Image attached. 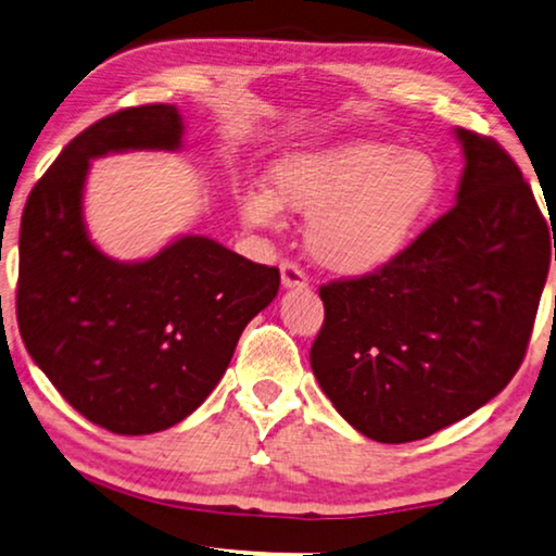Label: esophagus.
Returning <instances> with one entry per match:
<instances>
[{
	"label": "esophagus",
	"mask_w": 556,
	"mask_h": 556,
	"mask_svg": "<svg viewBox=\"0 0 556 556\" xmlns=\"http://www.w3.org/2000/svg\"><path fill=\"white\" fill-rule=\"evenodd\" d=\"M280 280H283V288H295V290H303L311 286V280H307V273L298 266L295 261H283L280 263Z\"/></svg>",
	"instance_id": "obj_1"
}]
</instances>
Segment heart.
Returning a JSON list of instances; mask_svg holds the SVG:
<instances>
[{"mask_svg":"<svg viewBox=\"0 0 556 556\" xmlns=\"http://www.w3.org/2000/svg\"><path fill=\"white\" fill-rule=\"evenodd\" d=\"M268 181L270 193L243 195V218L273 226L280 206L311 216L307 251L345 276L378 270L403 253L442 189L432 156L380 141H348L286 159Z\"/></svg>","mask_w":556,"mask_h":556,"instance_id":"obj_1","label":"heart"}]
</instances>
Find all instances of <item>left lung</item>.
Here are the masks:
<instances>
[{"label":"left lung","mask_w":556,"mask_h":556,"mask_svg":"<svg viewBox=\"0 0 556 556\" xmlns=\"http://www.w3.org/2000/svg\"><path fill=\"white\" fill-rule=\"evenodd\" d=\"M457 139L455 206L386 266L320 286L315 378L357 432L388 445L430 438L507 388L549 273V228L515 159L490 136Z\"/></svg>","instance_id":"obj_1"}]
</instances>
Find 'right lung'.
I'll return each instance as SVG.
<instances>
[{
    "mask_svg": "<svg viewBox=\"0 0 556 556\" xmlns=\"http://www.w3.org/2000/svg\"><path fill=\"white\" fill-rule=\"evenodd\" d=\"M176 106H129L66 143L22 213L16 320L29 355L76 413L116 434L189 417L224 378L243 328L278 293L280 273L203 236L141 263L89 241L81 191L109 151L181 143Z\"/></svg>",
    "mask_w": 556,
    "mask_h": 556,
    "instance_id": "right-lung-1",
    "label": "right lung"
}]
</instances>
